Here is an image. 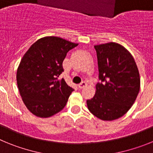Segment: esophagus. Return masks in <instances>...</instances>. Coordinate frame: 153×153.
<instances>
[{"instance_id":"obj_1","label":"esophagus","mask_w":153,"mask_h":153,"mask_svg":"<svg viewBox=\"0 0 153 153\" xmlns=\"http://www.w3.org/2000/svg\"><path fill=\"white\" fill-rule=\"evenodd\" d=\"M86 86H87V83L85 82V81H83V82H82V83H79V84L78 85V87H79V89H83L84 88V87H86Z\"/></svg>"}]
</instances>
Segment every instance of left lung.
Masks as SVG:
<instances>
[{"label":"left lung","mask_w":153,"mask_h":153,"mask_svg":"<svg viewBox=\"0 0 153 153\" xmlns=\"http://www.w3.org/2000/svg\"><path fill=\"white\" fill-rule=\"evenodd\" d=\"M101 83L86 100L90 113L100 120L112 121L125 115L140 92V76L134 58L123 46L109 42L95 45Z\"/></svg>","instance_id":"left-lung-1"}]
</instances>
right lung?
I'll return each instance as SVG.
<instances>
[{
	"mask_svg": "<svg viewBox=\"0 0 153 153\" xmlns=\"http://www.w3.org/2000/svg\"><path fill=\"white\" fill-rule=\"evenodd\" d=\"M78 44L58 36H44L30 46L17 71V83L26 107L36 117L48 118L61 111L74 89L59 79L63 61Z\"/></svg>",
	"mask_w": 153,
	"mask_h": 153,
	"instance_id": "right-lung-1",
	"label": "right lung"
}]
</instances>
